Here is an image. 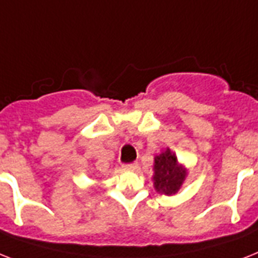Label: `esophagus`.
Returning a JSON list of instances; mask_svg holds the SVG:
<instances>
[{
  "mask_svg": "<svg viewBox=\"0 0 258 258\" xmlns=\"http://www.w3.org/2000/svg\"><path fill=\"white\" fill-rule=\"evenodd\" d=\"M123 167H124V169H127V171H135V169L139 167V164H138V163H130V164H124Z\"/></svg>",
  "mask_w": 258,
  "mask_h": 258,
  "instance_id": "1",
  "label": "esophagus"
}]
</instances>
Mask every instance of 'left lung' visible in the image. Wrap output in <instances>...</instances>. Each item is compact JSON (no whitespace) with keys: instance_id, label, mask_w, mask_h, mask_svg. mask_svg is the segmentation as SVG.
<instances>
[{"instance_id":"obj_1","label":"left lung","mask_w":258,"mask_h":258,"mask_svg":"<svg viewBox=\"0 0 258 258\" xmlns=\"http://www.w3.org/2000/svg\"><path fill=\"white\" fill-rule=\"evenodd\" d=\"M187 169L177 162L176 155L167 148L154 159V187L164 195H175L187 177Z\"/></svg>"}]
</instances>
